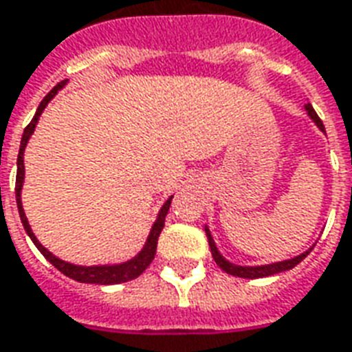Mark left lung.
<instances>
[{
    "label": "left lung",
    "mask_w": 352,
    "mask_h": 352,
    "mask_svg": "<svg viewBox=\"0 0 352 352\" xmlns=\"http://www.w3.org/2000/svg\"><path fill=\"white\" fill-rule=\"evenodd\" d=\"M304 110L308 113V117L315 123V126L321 130L322 134H324V124L322 121L319 119V116L315 113L314 106L311 104H304ZM205 233H207V239H209V248H210V254H212V259L216 261V265L223 270V272H228L231 276H239V278H248V280H256V278H267V276H272V274H278V272H285V270H291L295 269L296 265L304 259V257L308 256L311 248L306 250V252H302L300 256L296 257H291V259H283V261H276V263H269V265H256V267H246V265H236V263H231L229 259L220 254V250L216 248V242L210 235V229L205 226Z\"/></svg>",
    "instance_id": "1"
}]
</instances>
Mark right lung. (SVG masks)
Instances as JSON below:
<instances>
[{"instance_id":"add662e5","label":"right lung","mask_w":352,"mask_h":352,"mask_svg":"<svg viewBox=\"0 0 352 352\" xmlns=\"http://www.w3.org/2000/svg\"><path fill=\"white\" fill-rule=\"evenodd\" d=\"M69 83V80H63V82H59L54 87V89L48 93V95L44 96L43 102L38 104L37 111H35V116L31 119V123L25 126L22 134V142H20V151H18V160H16V205H18V212H20V220H22V226L25 229V233L30 236L33 244L37 246L38 252L43 254L48 261L56 267L59 272H63L65 276H69L72 280H76L80 283H96V285H116V283H124L130 282V280H134L138 276L142 274L143 270L147 269L151 265V261L155 259L156 254V244H158V236L162 233L164 229V220H166V214H168L169 205H171V199L173 196H169L166 199L160 210H158V216H156L155 223H153V228L149 231V236H147V241L143 244V248L138 252L136 256L129 259V261L123 263H110V265H89V267H85V265H74V263L63 261V259H59L57 256H54L50 250L44 248L43 244L38 242V239L33 233V229H31L30 222H28V218H25V212H23L22 207V186H23V177H25V168H23V151H25V145L30 142V138L33 136V132H35V126L38 123V117L43 116L44 108L48 106L52 98L59 93V91L63 89L65 85Z\"/></svg>"}]
</instances>
